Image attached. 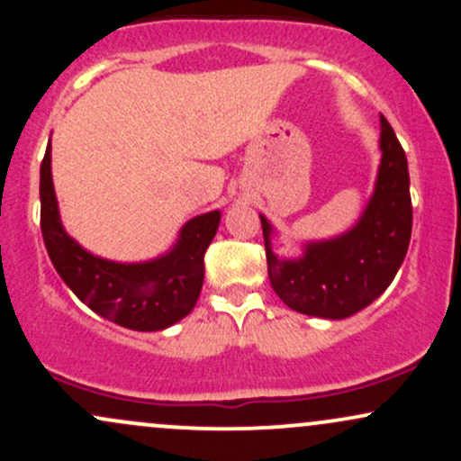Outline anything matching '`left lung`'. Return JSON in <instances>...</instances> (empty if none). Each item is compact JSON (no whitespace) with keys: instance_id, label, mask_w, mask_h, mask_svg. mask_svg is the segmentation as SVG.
<instances>
[{"instance_id":"obj_1","label":"left lung","mask_w":461,"mask_h":461,"mask_svg":"<svg viewBox=\"0 0 461 461\" xmlns=\"http://www.w3.org/2000/svg\"><path fill=\"white\" fill-rule=\"evenodd\" d=\"M373 194L357 223L345 234L303 242L299 258L273 251L275 227L260 214L268 279L290 310L342 321L373 303L393 284L411 236V199L407 158L394 130L382 116Z\"/></svg>"}]
</instances>
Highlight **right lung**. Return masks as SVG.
<instances>
[{
	"label": "right lung",
	"mask_w": 461,
	"mask_h": 461,
	"mask_svg": "<svg viewBox=\"0 0 461 461\" xmlns=\"http://www.w3.org/2000/svg\"><path fill=\"white\" fill-rule=\"evenodd\" d=\"M221 210L194 216L162 256L114 262L86 251L67 234L51 179V145L41 164V231L58 275L95 314L134 331H160L193 312L203 285V256Z\"/></svg>",
	"instance_id": "add662e5"
}]
</instances>
